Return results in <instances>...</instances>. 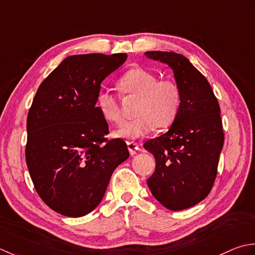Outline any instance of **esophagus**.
I'll return each mask as SVG.
<instances>
[{"mask_svg":"<svg viewBox=\"0 0 255 255\" xmlns=\"http://www.w3.org/2000/svg\"><path fill=\"white\" fill-rule=\"evenodd\" d=\"M128 148L129 154L135 155L137 150L139 149V145L137 143H134V142H128Z\"/></svg>","mask_w":255,"mask_h":255,"instance_id":"34e87169","label":"esophagus"}]
</instances>
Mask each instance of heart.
I'll return each instance as SVG.
<instances>
[{"label": "heart", "mask_w": 255, "mask_h": 255, "mask_svg": "<svg viewBox=\"0 0 255 255\" xmlns=\"http://www.w3.org/2000/svg\"><path fill=\"white\" fill-rule=\"evenodd\" d=\"M119 88L126 95L137 97L135 114L136 118L117 129L118 137L136 139L148 134L154 128H168L177 117L181 93L175 81L157 80L152 72L142 68H134L126 72L118 82ZM97 108L107 121L122 122V113L119 100L109 90H100L96 99Z\"/></svg>", "instance_id": "b5f03b06"}]
</instances>
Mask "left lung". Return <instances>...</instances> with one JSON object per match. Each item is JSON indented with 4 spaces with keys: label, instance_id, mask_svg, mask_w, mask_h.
Instances as JSON below:
<instances>
[{
    "label": "left lung",
    "instance_id": "8db88e82",
    "mask_svg": "<svg viewBox=\"0 0 255 255\" xmlns=\"http://www.w3.org/2000/svg\"><path fill=\"white\" fill-rule=\"evenodd\" d=\"M145 56L170 67L181 93L168 131L144 144L156 162L147 186L167 209H187L204 200L215 183L225 142L220 107L205 76L185 56L158 50Z\"/></svg>",
    "mask_w": 255,
    "mask_h": 255
}]
</instances>
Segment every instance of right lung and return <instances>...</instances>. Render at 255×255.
Masks as SVG:
<instances>
[{"mask_svg": "<svg viewBox=\"0 0 255 255\" xmlns=\"http://www.w3.org/2000/svg\"><path fill=\"white\" fill-rule=\"evenodd\" d=\"M127 58L69 56L36 92L26 124V164L40 198L62 216L95 209L113 170L129 156L126 142L106 138L109 126L96 107L101 82Z\"/></svg>", "mask_w": 255, "mask_h": 255, "instance_id": "obj_1", "label": "right lung"}]
</instances>
